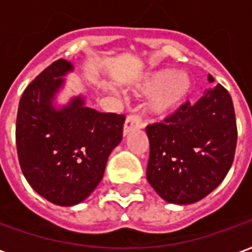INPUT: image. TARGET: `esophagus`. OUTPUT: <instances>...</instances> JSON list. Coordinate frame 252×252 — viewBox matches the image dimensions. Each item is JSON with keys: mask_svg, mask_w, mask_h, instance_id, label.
I'll use <instances>...</instances> for the list:
<instances>
[{"mask_svg": "<svg viewBox=\"0 0 252 252\" xmlns=\"http://www.w3.org/2000/svg\"><path fill=\"white\" fill-rule=\"evenodd\" d=\"M144 124H142V119L139 115L137 114H130L127 115V118L125 121V125H124V134L125 135H127L133 128H137V127H142Z\"/></svg>", "mask_w": 252, "mask_h": 252, "instance_id": "esophagus-1", "label": "esophagus"}]
</instances>
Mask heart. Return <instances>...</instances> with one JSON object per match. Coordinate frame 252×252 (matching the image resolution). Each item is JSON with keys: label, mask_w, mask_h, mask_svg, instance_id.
<instances>
[{"label": "heart", "mask_w": 252, "mask_h": 252, "mask_svg": "<svg viewBox=\"0 0 252 252\" xmlns=\"http://www.w3.org/2000/svg\"><path fill=\"white\" fill-rule=\"evenodd\" d=\"M192 82L187 73L174 72L172 69H158L149 73L139 91L145 94L154 93L150 102L153 113H169L184 102L190 93Z\"/></svg>", "instance_id": "heart-1"}]
</instances>
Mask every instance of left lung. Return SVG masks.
<instances>
[{
	"label": "left lung",
	"instance_id": "8db88e82",
	"mask_svg": "<svg viewBox=\"0 0 252 252\" xmlns=\"http://www.w3.org/2000/svg\"><path fill=\"white\" fill-rule=\"evenodd\" d=\"M146 134L149 184L169 203H196L223 181L234 162L238 127L231 95L218 84L194 104L187 100L164 122L149 125Z\"/></svg>",
	"mask_w": 252,
	"mask_h": 252
}]
</instances>
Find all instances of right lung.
I'll list each match as a JSON object with an SVG mask.
<instances>
[{
	"instance_id": "right-lung-1",
	"label": "right lung",
	"mask_w": 252,
	"mask_h": 252,
	"mask_svg": "<svg viewBox=\"0 0 252 252\" xmlns=\"http://www.w3.org/2000/svg\"><path fill=\"white\" fill-rule=\"evenodd\" d=\"M72 65L59 59L25 88L16 122L18 162L40 196L58 205H75L103 177L111 150L121 142L125 115L84 107L82 98L62 110L53 95Z\"/></svg>"
}]
</instances>
